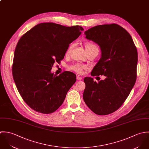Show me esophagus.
I'll list each match as a JSON object with an SVG mask.
<instances>
[{
  "label": "esophagus",
  "mask_w": 149,
  "mask_h": 149,
  "mask_svg": "<svg viewBox=\"0 0 149 149\" xmlns=\"http://www.w3.org/2000/svg\"><path fill=\"white\" fill-rule=\"evenodd\" d=\"M77 80L81 81V80L82 79V78L81 77H80L79 75H77Z\"/></svg>",
  "instance_id": "obj_1"
}]
</instances>
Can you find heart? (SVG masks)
I'll return each mask as SVG.
<instances>
[{"instance_id":"1","label":"heart","mask_w":149,"mask_h":149,"mask_svg":"<svg viewBox=\"0 0 149 149\" xmlns=\"http://www.w3.org/2000/svg\"><path fill=\"white\" fill-rule=\"evenodd\" d=\"M74 45V44H72L68 47V48L66 51V54H70V51L73 48ZM85 49L87 51H89L90 49H98V48H97V45L95 44H94V43L89 42V43L86 44V45L85 46ZM71 69L72 70H74V71L77 72V73L81 74L83 72L84 70L86 69V66H85L82 64H80V63H76L71 66Z\"/></svg>"}]
</instances>
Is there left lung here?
Instances as JSON below:
<instances>
[{"mask_svg":"<svg viewBox=\"0 0 149 149\" xmlns=\"http://www.w3.org/2000/svg\"><path fill=\"white\" fill-rule=\"evenodd\" d=\"M85 34L101 51L91 75H104L106 78L97 83L93 78L85 77L83 98L95 114L108 115L122 105L135 84L137 49L129 33L118 24L97 25Z\"/></svg>","mask_w":149,"mask_h":149,"instance_id":"obj_1","label":"left lung"}]
</instances>
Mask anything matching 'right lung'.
Returning <instances> with one entry per match:
<instances>
[{
	"label": "right lung",
	"instance_id": "1",
	"mask_svg": "<svg viewBox=\"0 0 149 149\" xmlns=\"http://www.w3.org/2000/svg\"><path fill=\"white\" fill-rule=\"evenodd\" d=\"M81 30L79 26L44 22L19 39L14 52L13 76L22 99L35 111L49 114L56 111L75 84L77 77L72 72L58 76L51 71L55 61L64 58L69 44Z\"/></svg>",
	"mask_w": 149,
	"mask_h": 149
}]
</instances>
